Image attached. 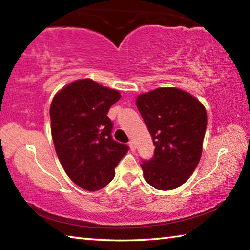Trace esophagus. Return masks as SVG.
Here are the masks:
<instances>
[{
    "instance_id": "esophagus-1",
    "label": "esophagus",
    "mask_w": 250,
    "mask_h": 250,
    "mask_svg": "<svg viewBox=\"0 0 250 250\" xmlns=\"http://www.w3.org/2000/svg\"><path fill=\"white\" fill-rule=\"evenodd\" d=\"M129 146H130L131 151H135V145H134L133 140H130V141H129Z\"/></svg>"
}]
</instances>
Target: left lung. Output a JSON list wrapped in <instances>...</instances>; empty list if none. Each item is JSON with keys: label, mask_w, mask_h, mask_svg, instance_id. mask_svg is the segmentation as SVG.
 <instances>
[{"label": "left lung", "mask_w": 250, "mask_h": 250, "mask_svg": "<svg viewBox=\"0 0 250 250\" xmlns=\"http://www.w3.org/2000/svg\"><path fill=\"white\" fill-rule=\"evenodd\" d=\"M137 107L155 146L153 158L141 164L146 181L160 191L179 188L200 162L207 126L205 107L173 87L139 95Z\"/></svg>", "instance_id": "obj_1"}]
</instances>
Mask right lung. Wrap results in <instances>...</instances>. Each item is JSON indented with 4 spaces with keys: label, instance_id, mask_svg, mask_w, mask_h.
<instances>
[{
    "label": "right lung",
    "instance_id": "add662e5",
    "mask_svg": "<svg viewBox=\"0 0 250 250\" xmlns=\"http://www.w3.org/2000/svg\"><path fill=\"white\" fill-rule=\"evenodd\" d=\"M120 92L79 79L55 95L49 109L55 150L69 179L86 191L104 188L129 146L115 141L107 113Z\"/></svg>",
    "mask_w": 250,
    "mask_h": 250
}]
</instances>
